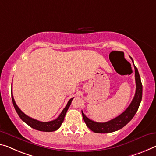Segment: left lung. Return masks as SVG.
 <instances>
[{
  "label": "left lung",
  "mask_w": 156,
  "mask_h": 156,
  "mask_svg": "<svg viewBox=\"0 0 156 156\" xmlns=\"http://www.w3.org/2000/svg\"><path fill=\"white\" fill-rule=\"evenodd\" d=\"M133 63V58L130 57ZM134 65V63H133ZM135 68V83H136V91L135 94V96L133 98L132 102L130 103V105L127 108L124 112L121 114L113 119L108 121L107 122L99 123L96 122L90 119L85 115L82 110V115L87 126L90 128L93 132L97 133H112L121 129L124 127L127 123L130 122L134 117L135 113L139 108L141 101L142 97V85L141 82V79L139 72L136 66L134 65Z\"/></svg>",
  "instance_id": "8db88e82"
}]
</instances>
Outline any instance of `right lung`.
<instances>
[{"mask_svg":"<svg viewBox=\"0 0 156 156\" xmlns=\"http://www.w3.org/2000/svg\"><path fill=\"white\" fill-rule=\"evenodd\" d=\"M73 98H71L70 100L68 101L67 104H66V107L64 108V110L62 111L61 114L60 115L59 117L55 119V120L51 121V122H39L38 120L34 119L31 118L27 116L26 114H24L22 111L19 109L18 106L16 104L15 101H14V97H13V94H12V103H13L14 107L15 108V110L16 111L17 114L19 116L22 121L27 123L29 126H30L31 128H34V129L37 130H40V131H44V132H53L55 131V130H58L59 128L61 126L62 123L64 119H65V115L67 110L69 109V106H70L71 101H72Z\"/></svg>","mask_w":156,"mask_h":156,"instance_id":"add662e5","label":"right lung"}]
</instances>
